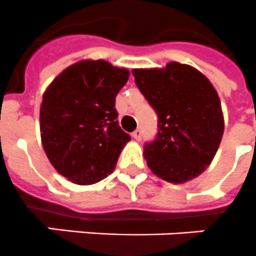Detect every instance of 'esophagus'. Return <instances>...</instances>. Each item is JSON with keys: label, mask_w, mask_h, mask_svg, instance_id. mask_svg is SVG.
<instances>
[{"label": "esophagus", "mask_w": 256, "mask_h": 256, "mask_svg": "<svg viewBox=\"0 0 256 256\" xmlns=\"http://www.w3.org/2000/svg\"><path fill=\"white\" fill-rule=\"evenodd\" d=\"M132 138L135 139V140H140V139H142V132H140V130H135L134 132H132Z\"/></svg>", "instance_id": "34e87169"}]
</instances>
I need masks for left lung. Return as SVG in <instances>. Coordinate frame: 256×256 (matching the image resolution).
<instances>
[{
	"mask_svg": "<svg viewBox=\"0 0 256 256\" xmlns=\"http://www.w3.org/2000/svg\"><path fill=\"white\" fill-rule=\"evenodd\" d=\"M135 84L158 114L156 139L144 144L150 170L182 184L212 163L224 134L214 86L196 68L171 62L164 68L132 70Z\"/></svg>",
	"mask_w": 256,
	"mask_h": 256,
	"instance_id": "left-lung-1",
	"label": "left lung"
}]
</instances>
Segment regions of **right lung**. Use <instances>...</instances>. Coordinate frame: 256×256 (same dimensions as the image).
I'll list each match as a JSON object with an SVG mask.
<instances>
[{
	"instance_id": "1",
	"label": "right lung",
	"mask_w": 256,
	"mask_h": 256,
	"mask_svg": "<svg viewBox=\"0 0 256 256\" xmlns=\"http://www.w3.org/2000/svg\"><path fill=\"white\" fill-rule=\"evenodd\" d=\"M126 68L105 60H81L56 76L43 94L40 138L60 175L89 186L113 172L130 135L120 128L116 97Z\"/></svg>"
}]
</instances>
